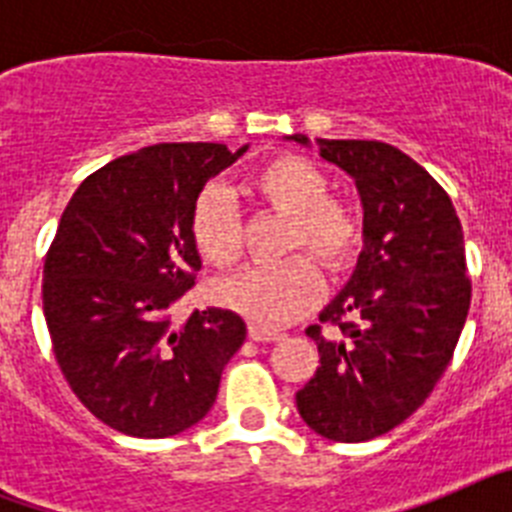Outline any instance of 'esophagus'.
Wrapping results in <instances>:
<instances>
[{"label":"esophagus","mask_w":512,"mask_h":512,"mask_svg":"<svg viewBox=\"0 0 512 512\" xmlns=\"http://www.w3.org/2000/svg\"><path fill=\"white\" fill-rule=\"evenodd\" d=\"M248 338L256 343H274V341H282V333L279 330H269V328H261V325H248Z\"/></svg>","instance_id":"obj_1"}]
</instances>
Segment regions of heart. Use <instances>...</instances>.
<instances>
[{
	"label": "heart",
	"instance_id": "obj_1",
	"mask_svg": "<svg viewBox=\"0 0 512 512\" xmlns=\"http://www.w3.org/2000/svg\"><path fill=\"white\" fill-rule=\"evenodd\" d=\"M248 192L279 215H289L284 251H312L330 271L354 264L364 243L356 207L333 197L320 166L292 153L274 156L248 176ZM189 238L215 269H230L243 256V223L223 189L207 187L189 212ZM323 274L307 253L274 266H251L217 284V300L261 328L295 323L318 305Z\"/></svg>",
	"mask_w": 512,
	"mask_h": 512
}]
</instances>
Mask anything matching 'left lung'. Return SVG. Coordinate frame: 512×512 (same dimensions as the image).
<instances>
[{
  "label": "left lung",
  "mask_w": 512,
  "mask_h": 512,
  "mask_svg": "<svg viewBox=\"0 0 512 512\" xmlns=\"http://www.w3.org/2000/svg\"><path fill=\"white\" fill-rule=\"evenodd\" d=\"M307 146L305 135H292ZM356 182L364 251L307 336L320 366L295 395L312 431L341 443L384 436L446 372L472 302L464 233L451 197L408 153L382 140H318Z\"/></svg>",
  "instance_id": "left-lung-1"
}]
</instances>
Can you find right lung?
Returning a JSON list of instances; mask_svg holds the SVG:
<instances>
[{"mask_svg": "<svg viewBox=\"0 0 512 512\" xmlns=\"http://www.w3.org/2000/svg\"><path fill=\"white\" fill-rule=\"evenodd\" d=\"M246 148H140L89 174L63 210L43 266L53 354L81 405L125 436L166 438L200 423L246 341L233 310L171 323L202 269L189 238L194 200Z\"/></svg>", "mask_w": 512, "mask_h": 512, "instance_id": "obj_1", "label": "right lung"}]
</instances>
